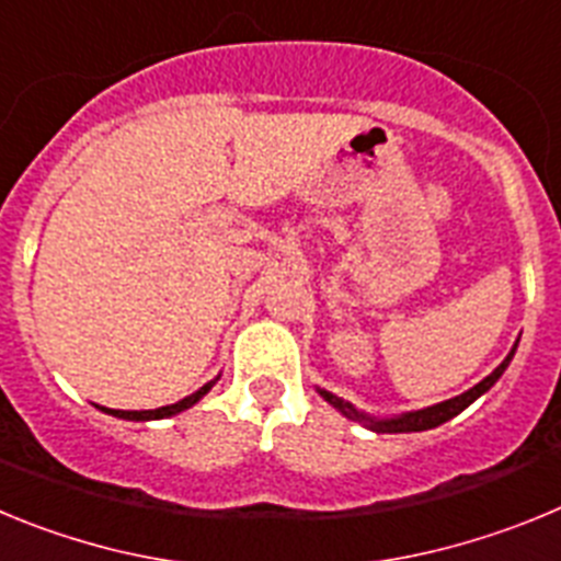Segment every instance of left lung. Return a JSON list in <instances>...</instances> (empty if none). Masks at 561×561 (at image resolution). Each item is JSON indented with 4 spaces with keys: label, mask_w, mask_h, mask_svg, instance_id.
<instances>
[{
    "label": "left lung",
    "mask_w": 561,
    "mask_h": 561,
    "mask_svg": "<svg viewBox=\"0 0 561 561\" xmlns=\"http://www.w3.org/2000/svg\"><path fill=\"white\" fill-rule=\"evenodd\" d=\"M514 351H517V345H514L512 354L505 356V359L500 362L497 368H494L492 374L485 376V379L480 381V385H474L472 390H466V393L455 396V399H449V401H440V404H433V408H427V410H415V413H404V415H399V419L374 421V419H368V415L356 413V410L351 408L348 401L336 399L334 393H325V390H320V396H323V399L329 401V404H334L336 410H342V413L348 415V419L365 421V424H368L370 430H376V433H421V430H433V427H438V424H444V421L453 419V415H458L460 410L469 408V404H472V401L478 399V396H483L485 390L492 388L494 381H497L500 376H503V370L508 368V362H512Z\"/></svg>",
    "instance_id": "left-lung-1"
}]
</instances>
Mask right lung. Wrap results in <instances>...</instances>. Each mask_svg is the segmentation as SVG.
Returning <instances> with one entry per match:
<instances>
[{"instance_id": "obj_1", "label": "right lung", "mask_w": 561, "mask_h": 561, "mask_svg": "<svg viewBox=\"0 0 561 561\" xmlns=\"http://www.w3.org/2000/svg\"><path fill=\"white\" fill-rule=\"evenodd\" d=\"M210 388H213V381H207L205 388H199V390H196V393L187 396V399L176 401V404H168V408H157V410H106V408H103V410H106V413H112V415H117V419H126V421L168 419V415H176V413H182V410L193 408V404H196V401H199L202 396H205Z\"/></svg>"}]
</instances>
